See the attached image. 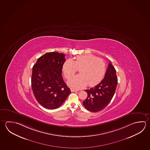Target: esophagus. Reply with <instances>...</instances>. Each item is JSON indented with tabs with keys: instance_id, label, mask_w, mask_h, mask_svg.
I'll use <instances>...</instances> for the list:
<instances>
[{
	"instance_id": "1",
	"label": "esophagus",
	"mask_w": 150,
	"mask_h": 150,
	"mask_svg": "<svg viewBox=\"0 0 150 150\" xmlns=\"http://www.w3.org/2000/svg\"><path fill=\"white\" fill-rule=\"evenodd\" d=\"M71 92H77L79 90L78 89H71Z\"/></svg>"
}]
</instances>
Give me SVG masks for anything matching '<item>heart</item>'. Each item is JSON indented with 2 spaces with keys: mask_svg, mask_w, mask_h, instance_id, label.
<instances>
[{
  "mask_svg": "<svg viewBox=\"0 0 150 150\" xmlns=\"http://www.w3.org/2000/svg\"><path fill=\"white\" fill-rule=\"evenodd\" d=\"M80 69V74L72 76L68 82L69 86L74 88L83 87L87 83L92 86L97 84L103 78L106 70L104 60L95 55L85 54L75 57V60L68 59L64 63L63 73L68 79Z\"/></svg>",
  "mask_w": 150,
  "mask_h": 150,
  "instance_id": "b5f03b06",
  "label": "heart"
}]
</instances>
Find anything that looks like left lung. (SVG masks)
Segmentation results:
<instances>
[{
    "label": "left lung",
    "instance_id": "8db88e82",
    "mask_svg": "<svg viewBox=\"0 0 150 150\" xmlns=\"http://www.w3.org/2000/svg\"><path fill=\"white\" fill-rule=\"evenodd\" d=\"M117 81L116 71L110 61L103 80L94 87L85 90L88 93L87 97L83 101L85 108L92 112H99L105 108L114 95Z\"/></svg>",
    "mask_w": 150,
    "mask_h": 150
}]
</instances>
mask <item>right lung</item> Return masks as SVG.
I'll use <instances>...</instances> for the list:
<instances>
[{"label": "right lung", "instance_id": "right-lung-1", "mask_svg": "<svg viewBox=\"0 0 150 150\" xmlns=\"http://www.w3.org/2000/svg\"><path fill=\"white\" fill-rule=\"evenodd\" d=\"M65 54L48 52L39 57L32 69L31 84L38 103L46 109L59 108L71 93L62 76Z\"/></svg>", "mask_w": 150, "mask_h": 150}]
</instances>
